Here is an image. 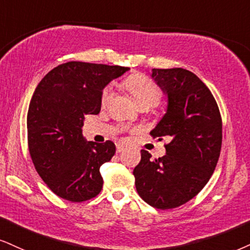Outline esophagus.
Returning <instances> with one entry per match:
<instances>
[{
	"instance_id": "obj_1",
	"label": "esophagus",
	"mask_w": 250,
	"mask_h": 250,
	"mask_svg": "<svg viewBox=\"0 0 250 250\" xmlns=\"http://www.w3.org/2000/svg\"><path fill=\"white\" fill-rule=\"evenodd\" d=\"M124 150V146L123 145H117V153H122Z\"/></svg>"
}]
</instances>
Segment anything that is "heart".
<instances>
[{
  "mask_svg": "<svg viewBox=\"0 0 250 250\" xmlns=\"http://www.w3.org/2000/svg\"><path fill=\"white\" fill-rule=\"evenodd\" d=\"M133 100L141 107H150L158 103L161 97V90L149 79L141 75L131 76L125 82ZM111 97V89L105 88L102 92V104H106Z\"/></svg>",
  "mask_w": 250,
  "mask_h": 250,
  "instance_id": "heart-1",
  "label": "heart"
}]
</instances>
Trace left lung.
I'll return each mask as SVG.
<instances>
[{
    "mask_svg": "<svg viewBox=\"0 0 250 250\" xmlns=\"http://www.w3.org/2000/svg\"><path fill=\"white\" fill-rule=\"evenodd\" d=\"M152 78L167 95L168 105L150 134L170 143L166 155L155 160L141 150L133 175L141 198L168 210L192 199L210 180L220 155L223 122L210 89L190 70L154 68Z\"/></svg>",
    "mask_w": 250,
    "mask_h": 250,
    "instance_id": "1",
    "label": "left lung"
}]
</instances>
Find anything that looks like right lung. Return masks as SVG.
<instances>
[{"instance_id":"add662e5","label":"right lung","mask_w":250,"mask_h":250,"mask_svg":"<svg viewBox=\"0 0 250 250\" xmlns=\"http://www.w3.org/2000/svg\"><path fill=\"white\" fill-rule=\"evenodd\" d=\"M130 68L69 61L48 72L37 85L27 111V144L39 176L57 196L80 203L101 192L100 168L116 146L87 141L85 115L101 111L102 92Z\"/></svg>"}]
</instances>
